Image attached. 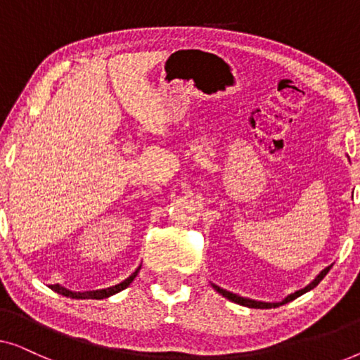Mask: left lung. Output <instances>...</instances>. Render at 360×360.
<instances>
[{
	"mask_svg": "<svg viewBox=\"0 0 360 360\" xmlns=\"http://www.w3.org/2000/svg\"><path fill=\"white\" fill-rule=\"evenodd\" d=\"M329 269H331V265H329V267H326V269H323L321 272H319V274L316 275V277H314L313 282H309V283L307 285V287L302 288V290H297V292H295V293H290L288 297H285V298L282 300V302H275V303H269V302H257V300L245 298V297H240V295H236V293H233V292H228V290L221 288V287H218V285H214V283H211V285H213V288L216 290V292L223 295L224 298H228L229 302H234V303H238V304H243V307H248V308L269 309V308H275V307H280V304H285V303L292 302V300L298 298V297H302L303 293H307V292H309V290H313L314 287H316V285H318L319 282H321V280H323L324 277H326V274L329 272Z\"/></svg>",
	"mask_w": 360,
	"mask_h": 360,
	"instance_id": "1",
	"label": "left lung"
}]
</instances>
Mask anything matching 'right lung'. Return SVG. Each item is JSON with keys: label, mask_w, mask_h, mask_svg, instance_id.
Segmentation results:
<instances>
[{"label": "right lung", "mask_w": 360, "mask_h": 360, "mask_svg": "<svg viewBox=\"0 0 360 360\" xmlns=\"http://www.w3.org/2000/svg\"><path fill=\"white\" fill-rule=\"evenodd\" d=\"M141 267H137L134 272H132L129 277L126 280H122L121 283L117 285H112V287H108V288H101V290H91V292H72V290H68L65 287H62V285H51V288L53 292L63 295V297H68V298H75V300H103V298H108L111 297V295H116L120 293L121 290H124L126 287H129L132 280L137 277V274H139Z\"/></svg>", "instance_id": "add662e5"}]
</instances>
